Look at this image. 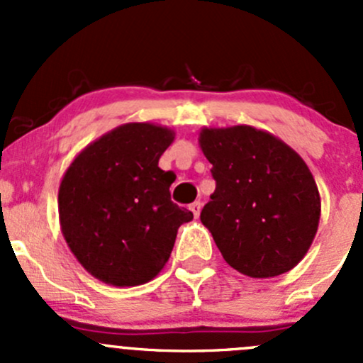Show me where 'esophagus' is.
<instances>
[{"mask_svg": "<svg viewBox=\"0 0 363 363\" xmlns=\"http://www.w3.org/2000/svg\"><path fill=\"white\" fill-rule=\"evenodd\" d=\"M189 208H191V212H193V214H195V218H199L200 211H202V203H200V202H193L191 205H189Z\"/></svg>", "mask_w": 363, "mask_h": 363, "instance_id": "34e87169", "label": "esophagus"}]
</instances>
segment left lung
<instances>
[{"mask_svg": "<svg viewBox=\"0 0 363 363\" xmlns=\"http://www.w3.org/2000/svg\"><path fill=\"white\" fill-rule=\"evenodd\" d=\"M216 189L200 219L223 258L250 277H274L306 256L320 223L313 174L283 140L252 126L203 128Z\"/></svg>", "mask_w": 363, "mask_h": 363, "instance_id": "left-lung-1", "label": "left lung"}]
</instances>
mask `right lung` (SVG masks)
Segmentation results:
<instances>
[{"mask_svg":"<svg viewBox=\"0 0 363 363\" xmlns=\"http://www.w3.org/2000/svg\"><path fill=\"white\" fill-rule=\"evenodd\" d=\"M174 131L128 123L87 145L60 186L61 232L80 265L112 286H137L160 274L177 230L193 212L170 200L174 174L158 161Z\"/></svg>","mask_w":363,"mask_h":363,"instance_id":"obj_1","label":"right lung"}]
</instances>
